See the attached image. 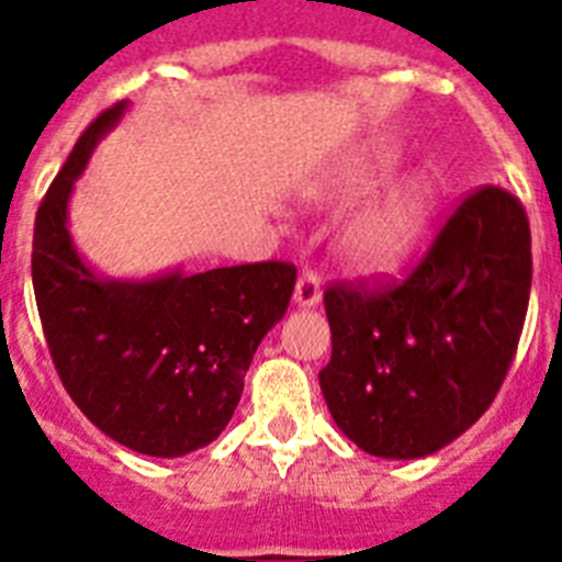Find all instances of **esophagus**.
<instances>
[{"instance_id":"34e87169","label":"esophagus","mask_w":562,"mask_h":562,"mask_svg":"<svg viewBox=\"0 0 562 562\" xmlns=\"http://www.w3.org/2000/svg\"><path fill=\"white\" fill-rule=\"evenodd\" d=\"M292 304H295L297 310H312V306L321 304V278H317L315 272L306 270L297 276L295 292H292Z\"/></svg>"}]
</instances>
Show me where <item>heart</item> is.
Here are the masks:
<instances>
[{"label":"heart","instance_id":"obj_1","mask_svg":"<svg viewBox=\"0 0 562 562\" xmlns=\"http://www.w3.org/2000/svg\"><path fill=\"white\" fill-rule=\"evenodd\" d=\"M400 151L391 140L362 146L331 180L335 200H357L391 177ZM439 188L430 173H411L342 222L337 256L355 276L389 278L419 256L434 231Z\"/></svg>","mask_w":562,"mask_h":562}]
</instances>
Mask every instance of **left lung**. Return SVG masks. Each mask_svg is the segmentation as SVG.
Masks as SVG:
<instances>
[{
  "label": "left lung",
  "mask_w": 562,
  "mask_h": 562,
  "mask_svg": "<svg viewBox=\"0 0 562 562\" xmlns=\"http://www.w3.org/2000/svg\"><path fill=\"white\" fill-rule=\"evenodd\" d=\"M532 290V236L513 193H470L400 286H329L321 391L337 428L380 459H425L498 394Z\"/></svg>",
  "instance_id": "obj_1"
}]
</instances>
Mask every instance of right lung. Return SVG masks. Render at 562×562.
Listing matches in <instances>:
<instances>
[{"mask_svg": "<svg viewBox=\"0 0 562 562\" xmlns=\"http://www.w3.org/2000/svg\"><path fill=\"white\" fill-rule=\"evenodd\" d=\"M114 103L76 143L36 213L33 290L64 389L123 448L177 459L227 428L258 342L284 317V261L109 278L69 236V196L89 157L126 114Z\"/></svg>", "mask_w": 562, "mask_h": 562, "instance_id": "obj_1", "label": "right lung"}]
</instances>
